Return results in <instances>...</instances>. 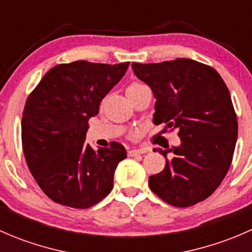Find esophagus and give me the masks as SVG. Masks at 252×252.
<instances>
[{
    "label": "esophagus",
    "instance_id": "obj_1",
    "mask_svg": "<svg viewBox=\"0 0 252 252\" xmlns=\"http://www.w3.org/2000/svg\"><path fill=\"white\" fill-rule=\"evenodd\" d=\"M147 150L146 149H133L129 151V156H136V155H141V154H145Z\"/></svg>",
    "mask_w": 252,
    "mask_h": 252
}]
</instances>
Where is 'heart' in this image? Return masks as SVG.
<instances>
[{
  "mask_svg": "<svg viewBox=\"0 0 252 252\" xmlns=\"http://www.w3.org/2000/svg\"><path fill=\"white\" fill-rule=\"evenodd\" d=\"M144 86H146V85H144V84L139 83V81H133V83L129 84L128 88H126V94H128V93H131V91L139 90V89L144 88Z\"/></svg>",
  "mask_w": 252,
  "mask_h": 252,
  "instance_id": "heart-1",
  "label": "heart"
}]
</instances>
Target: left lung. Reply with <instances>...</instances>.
I'll use <instances>...</instances> for the list:
<instances>
[{"label":"left lung","mask_w":252,"mask_h":252,"mask_svg":"<svg viewBox=\"0 0 252 252\" xmlns=\"http://www.w3.org/2000/svg\"><path fill=\"white\" fill-rule=\"evenodd\" d=\"M131 67L156 98L154 123L178 129L180 138L179 146L154 150L166 157V167L149 178L150 189L175 207L204 201L229 171L238 138L227 85L215 68L189 58Z\"/></svg>","instance_id":"1"}]
</instances>
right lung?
Returning a JSON list of instances; mask_svg holds the SVG:
<instances>
[{
  "mask_svg": "<svg viewBox=\"0 0 252 252\" xmlns=\"http://www.w3.org/2000/svg\"><path fill=\"white\" fill-rule=\"evenodd\" d=\"M129 62L102 64L88 61L51 68L32 91L22 118L25 161L42 191L52 201L89 208L105 199L126 151L112 141L94 150L85 144L89 119L111 89L123 78Z\"/></svg>",
  "mask_w": 252,
  "mask_h": 252,
  "instance_id": "1",
  "label": "right lung"
}]
</instances>
